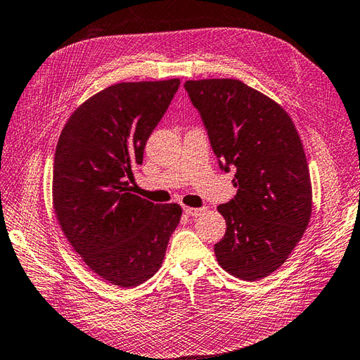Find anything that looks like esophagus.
<instances>
[{"label": "esophagus", "mask_w": 360, "mask_h": 360, "mask_svg": "<svg viewBox=\"0 0 360 360\" xmlns=\"http://www.w3.org/2000/svg\"><path fill=\"white\" fill-rule=\"evenodd\" d=\"M184 212H186L187 215H190V217H198V215H201V214L204 212V209H200V207H188V206H186V207H184Z\"/></svg>", "instance_id": "1"}]
</instances>
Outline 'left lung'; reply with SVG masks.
Masks as SVG:
<instances>
[{"label":"left lung","instance_id":"8db88e82","mask_svg":"<svg viewBox=\"0 0 360 360\" xmlns=\"http://www.w3.org/2000/svg\"><path fill=\"white\" fill-rule=\"evenodd\" d=\"M184 87L221 168H237V195L218 206L226 234L214 246L217 260L232 276L259 281L285 262L311 220L312 184L300 134L283 105L242 81L198 79Z\"/></svg>","mask_w":360,"mask_h":360}]
</instances>
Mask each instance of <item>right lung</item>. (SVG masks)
<instances>
[{
	"label": "right lung",
	"mask_w": 360,
	"mask_h": 360,
	"mask_svg": "<svg viewBox=\"0 0 360 360\" xmlns=\"http://www.w3.org/2000/svg\"><path fill=\"white\" fill-rule=\"evenodd\" d=\"M178 77L118 82L73 110L56 146L53 209L89 269L120 288L145 283L164 262L179 204L132 193L134 167L178 90Z\"/></svg>",
	"instance_id": "obj_1"
}]
</instances>
